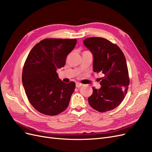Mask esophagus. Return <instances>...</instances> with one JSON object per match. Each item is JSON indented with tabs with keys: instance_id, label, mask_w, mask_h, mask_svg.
<instances>
[{
	"instance_id": "esophagus-1",
	"label": "esophagus",
	"mask_w": 152,
	"mask_h": 152,
	"mask_svg": "<svg viewBox=\"0 0 152 152\" xmlns=\"http://www.w3.org/2000/svg\"><path fill=\"white\" fill-rule=\"evenodd\" d=\"M82 86V84H80V83H76V87H78V88H79V87H81Z\"/></svg>"
}]
</instances>
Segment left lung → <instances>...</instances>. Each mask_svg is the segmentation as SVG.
<instances>
[{
	"label": "left lung",
	"mask_w": 152,
	"mask_h": 152,
	"mask_svg": "<svg viewBox=\"0 0 152 152\" xmlns=\"http://www.w3.org/2000/svg\"><path fill=\"white\" fill-rule=\"evenodd\" d=\"M84 44L93 55V71L103 74L101 88L93 87L89 103L99 112L110 111L122 103L129 84L125 56L116 44L104 38H87Z\"/></svg>",
	"instance_id": "left-lung-1"
}]
</instances>
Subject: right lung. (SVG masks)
<instances>
[{"label":"right lung","instance_id":"add662e5","mask_svg":"<svg viewBox=\"0 0 152 152\" xmlns=\"http://www.w3.org/2000/svg\"><path fill=\"white\" fill-rule=\"evenodd\" d=\"M77 39H45L32 48L23 68L22 82L30 103L41 113L56 115L68 107L75 83H65L56 70L63 67Z\"/></svg>","mask_w":152,"mask_h":152}]
</instances>
